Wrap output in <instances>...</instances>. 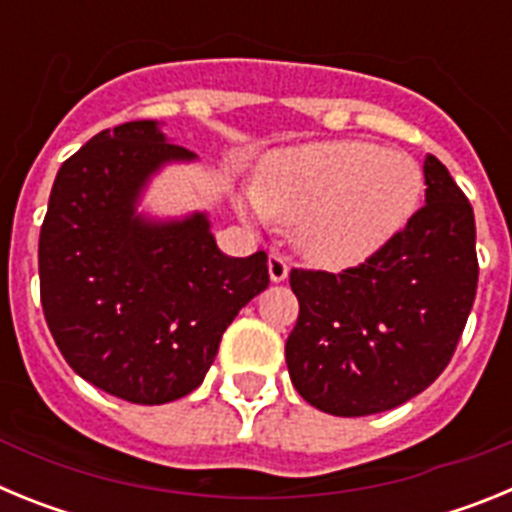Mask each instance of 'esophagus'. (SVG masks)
<instances>
[{
    "label": "esophagus",
    "mask_w": 512,
    "mask_h": 512,
    "mask_svg": "<svg viewBox=\"0 0 512 512\" xmlns=\"http://www.w3.org/2000/svg\"><path fill=\"white\" fill-rule=\"evenodd\" d=\"M289 274V261L284 253L279 251H271L269 253V277L271 282H284Z\"/></svg>",
    "instance_id": "obj_1"
}]
</instances>
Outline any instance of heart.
<instances>
[{"instance_id":"1","label":"heart","mask_w":512,"mask_h":512,"mask_svg":"<svg viewBox=\"0 0 512 512\" xmlns=\"http://www.w3.org/2000/svg\"><path fill=\"white\" fill-rule=\"evenodd\" d=\"M423 197V166L410 153L346 138L266 156L248 210L271 223L297 225L307 259L346 269L395 241Z\"/></svg>"}]
</instances>
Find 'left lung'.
<instances>
[{"mask_svg": "<svg viewBox=\"0 0 512 512\" xmlns=\"http://www.w3.org/2000/svg\"><path fill=\"white\" fill-rule=\"evenodd\" d=\"M425 205L372 259L330 274L292 269L300 302L284 346L295 390L341 418L392 410L438 379L477 295V230L467 194L425 158Z\"/></svg>", "mask_w": 512, "mask_h": 512, "instance_id": "obj_1", "label": "left lung"}]
</instances>
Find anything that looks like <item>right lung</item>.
<instances>
[{"instance_id":"add662e5","label":"right lung","mask_w":512,"mask_h":512,"mask_svg":"<svg viewBox=\"0 0 512 512\" xmlns=\"http://www.w3.org/2000/svg\"><path fill=\"white\" fill-rule=\"evenodd\" d=\"M189 158L153 120L102 130L63 161L40 228V302L58 351L135 405L197 390L225 328L269 287L266 253L225 256L200 212L182 223L135 215L148 176Z\"/></svg>"}]
</instances>
